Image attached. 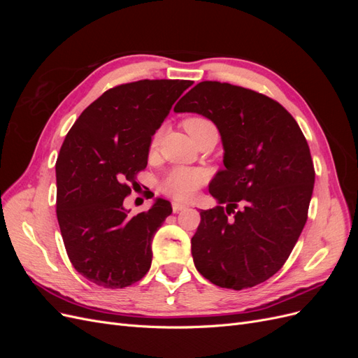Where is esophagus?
Instances as JSON below:
<instances>
[{"mask_svg":"<svg viewBox=\"0 0 358 358\" xmlns=\"http://www.w3.org/2000/svg\"><path fill=\"white\" fill-rule=\"evenodd\" d=\"M188 208L187 204H182V203H179V201H173L171 203V209H173V212L175 213H179V212H182V210H185Z\"/></svg>","mask_w":358,"mask_h":358,"instance_id":"34e87169","label":"esophagus"}]
</instances>
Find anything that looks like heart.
Returning a JSON list of instances; mask_svg holds the SVG:
<instances>
[{
    "mask_svg": "<svg viewBox=\"0 0 358 358\" xmlns=\"http://www.w3.org/2000/svg\"><path fill=\"white\" fill-rule=\"evenodd\" d=\"M204 122H209L208 119L200 116H192L185 119L183 127L189 133L192 128H196ZM159 140V131H157L150 140V148H155ZM206 173L200 169L192 167H173L167 171V175L162 178L159 188L167 196L176 200H191L196 196L197 191L204 185Z\"/></svg>",
    "mask_w": 358,
    "mask_h": 358,
    "instance_id": "heart-1",
    "label": "heart"
}]
</instances>
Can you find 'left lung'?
Wrapping results in <instances>:
<instances>
[{
    "mask_svg": "<svg viewBox=\"0 0 358 358\" xmlns=\"http://www.w3.org/2000/svg\"><path fill=\"white\" fill-rule=\"evenodd\" d=\"M175 112L209 117L225 150L209 192L227 208L200 212L194 264L222 288L264 282L284 266L308 220L315 169L305 136L278 101L225 82L197 83Z\"/></svg>",
    "mask_w": 358,
    "mask_h": 358,
    "instance_id": "left-lung-1",
    "label": "left lung"
}]
</instances>
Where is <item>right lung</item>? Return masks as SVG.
<instances>
[{
	"mask_svg": "<svg viewBox=\"0 0 358 358\" xmlns=\"http://www.w3.org/2000/svg\"><path fill=\"white\" fill-rule=\"evenodd\" d=\"M191 80L117 85L70 128L57 159V216L73 267L92 284L125 288L152 263V239L171 213L158 199L129 216L124 199L146 169L152 136Z\"/></svg>",
	"mask_w": 358,
	"mask_h": 358,
	"instance_id": "1",
	"label": "right lung"
}]
</instances>
